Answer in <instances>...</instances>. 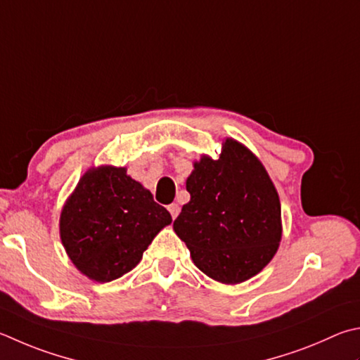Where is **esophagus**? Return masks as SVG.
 Returning a JSON list of instances; mask_svg holds the SVG:
<instances>
[{"instance_id": "esophagus-1", "label": "esophagus", "mask_w": 360, "mask_h": 360, "mask_svg": "<svg viewBox=\"0 0 360 360\" xmlns=\"http://www.w3.org/2000/svg\"><path fill=\"white\" fill-rule=\"evenodd\" d=\"M168 211H169V214H172V217L176 219V217H178L179 211H181V207H179V205H176V202H173V205L168 206Z\"/></svg>"}]
</instances>
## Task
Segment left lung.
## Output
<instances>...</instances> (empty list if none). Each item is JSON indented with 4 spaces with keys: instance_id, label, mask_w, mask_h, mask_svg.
I'll use <instances>...</instances> for the list:
<instances>
[{
    "instance_id": "obj_1",
    "label": "left lung",
    "mask_w": 360,
    "mask_h": 360,
    "mask_svg": "<svg viewBox=\"0 0 360 360\" xmlns=\"http://www.w3.org/2000/svg\"><path fill=\"white\" fill-rule=\"evenodd\" d=\"M191 201L173 228L195 266L220 283L236 285L257 276L282 239L278 193L250 149L233 139L219 159L201 155L186 182Z\"/></svg>"
}]
</instances>
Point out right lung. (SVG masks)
<instances>
[{
	"label": "right lung",
	"mask_w": 360,
	"mask_h": 360,
	"mask_svg": "<svg viewBox=\"0 0 360 360\" xmlns=\"http://www.w3.org/2000/svg\"><path fill=\"white\" fill-rule=\"evenodd\" d=\"M172 215L126 168H89L63 206L60 236L83 276L105 283L132 271Z\"/></svg>",
	"instance_id": "right-lung-1"
}]
</instances>
